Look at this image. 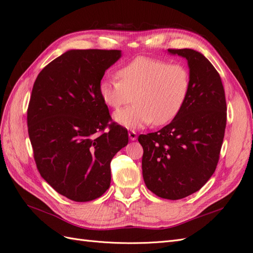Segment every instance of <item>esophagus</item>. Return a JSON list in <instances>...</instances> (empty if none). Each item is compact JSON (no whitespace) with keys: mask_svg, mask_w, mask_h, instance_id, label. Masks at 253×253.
<instances>
[{"mask_svg":"<svg viewBox=\"0 0 253 253\" xmlns=\"http://www.w3.org/2000/svg\"><path fill=\"white\" fill-rule=\"evenodd\" d=\"M128 137L131 140H135L136 138H137V133L134 132V131H129L128 132Z\"/></svg>","mask_w":253,"mask_h":253,"instance_id":"1","label":"esophagus"}]
</instances>
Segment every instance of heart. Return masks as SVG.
Returning a JSON list of instances; mask_svg holds the SVG:
<instances>
[{"label":"heart","mask_w":253,"mask_h":253,"mask_svg":"<svg viewBox=\"0 0 253 253\" xmlns=\"http://www.w3.org/2000/svg\"><path fill=\"white\" fill-rule=\"evenodd\" d=\"M118 77L102 80L99 92L114 110L129 103L135 93L136 103L115 114L116 121L129 128L152 122L154 126L169 124L180 114L189 94L187 68L163 58L136 57L120 68Z\"/></svg>","instance_id":"obj_1"}]
</instances>
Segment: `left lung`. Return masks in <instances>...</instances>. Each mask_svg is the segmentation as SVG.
I'll use <instances>...</instances> for the list:
<instances>
[{
	"instance_id": "left-lung-1",
	"label": "left lung",
	"mask_w": 253,
	"mask_h": 253,
	"mask_svg": "<svg viewBox=\"0 0 253 253\" xmlns=\"http://www.w3.org/2000/svg\"><path fill=\"white\" fill-rule=\"evenodd\" d=\"M187 59L190 89L185 105L162 129L139 135L146 186L164 199L179 200L199 190L219 161L227 103L219 73L201 53L168 49Z\"/></svg>"
}]
</instances>
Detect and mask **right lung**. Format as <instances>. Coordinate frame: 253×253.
Segmentation results:
<instances>
[{
	"mask_svg": "<svg viewBox=\"0 0 253 253\" xmlns=\"http://www.w3.org/2000/svg\"><path fill=\"white\" fill-rule=\"evenodd\" d=\"M120 56L119 50H70L47 64L33 86L27 129L34 160L40 175L72 201L106 192L111 162L127 145L126 128L112 121L99 92Z\"/></svg>",
	"mask_w": 253,
	"mask_h": 253,
	"instance_id": "1",
	"label": "right lung"
}]
</instances>
